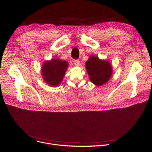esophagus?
Here are the masks:
<instances>
[{"instance_id": "esophagus-1", "label": "esophagus", "mask_w": 152, "mask_h": 152, "mask_svg": "<svg viewBox=\"0 0 152 152\" xmlns=\"http://www.w3.org/2000/svg\"><path fill=\"white\" fill-rule=\"evenodd\" d=\"M74 64H75V66H79L80 65V62L79 60H75L74 61Z\"/></svg>"}]
</instances>
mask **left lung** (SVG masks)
<instances>
[{"label": "left lung", "instance_id": "8db88e82", "mask_svg": "<svg viewBox=\"0 0 152 152\" xmlns=\"http://www.w3.org/2000/svg\"><path fill=\"white\" fill-rule=\"evenodd\" d=\"M86 69L91 82L97 86L109 81L112 75V67L107 61L101 60L97 56H91L86 62Z\"/></svg>", "mask_w": 152, "mask_h": 152}]
</instances>
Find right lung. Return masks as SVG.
Listing matches in <instances>:
<instances>
[{
  "instance_id": "obj_1",
  "label": "right lung",
  "mask_w": 152,
  "mask_h": 152,
  "mask_svg": "<svg viewBox=\"0 0 152 152\" xmlns=\"http://www.w3.org/2000/svg\"><path fill=\"white\" fill-rule=\"evenodd\" d=\"M68 67L66 61L52 59L46 61L42 67V75L44 80L52 87L58 86L62 81Z\"/></svg>"
}]
</instances>
